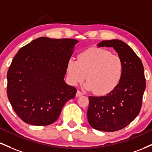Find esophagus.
<instances>
[{"instance_id":"esophagus-1","label":"esophagus","mask_w":152,"mask_h":152,"mask_svg":"<svg viewBox=\"0 0 152 152\" xmlns=\"http://www.w3.org/2000/svg\"><path fill=\"white\" fill-rule=\"evenodd\" d=\"M83 95V93H81V92L80 91V90H77V91L76 97H80V96H81V95Z\"/></svg>"}]
</instances>
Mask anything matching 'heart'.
Segmentation results:
<instances>
[{"label":"heart","mask_w":152,"mask_h":152,"mask_svg":"<svg viewBox=\"0 0 152 152\" xmlns=\"http://www.w3.org/2000/svg\"><path fill=\"white\" fill-rule=\"evenodd\" d=\"M69 83L77 85L85 79L87 90L104 95L110 93L120 83L124 73V63L116 54L100 48H90L71 59L66 67Z\"/></svg>","instance_id":"obj_1"}]
</instances>
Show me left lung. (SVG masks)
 Returning <instances> with one entry per match:
<instances>
[{"instance_id": "left-lung-1", "label": "left lung", "mask_w": 152, "mask_h": 152, "mask_svg": "<svg viewBox=\"0 0 152 152\" xmlns=\"http://www.w3.org/2000/svg\"><path fill=\"white\" fill-rule=\"evenodd\" d=\"M97 46L115 49L124 63V73L113 91L104 96H89L88 120L96 130L113 132L127 126L140 112L146 88L144 66L134 50L123 41H102Z\"/></svg>"}]
</instances>
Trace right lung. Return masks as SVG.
Segmentation results:
<instances>
[{
    "instance_id": "add662e5",
    "label": "right lung",
    "mask_w": 152,
    "mask_h": 152,
    "mask_svg": "<svg viewBox=\"0 0 152 152\" xmlns=\"http://www.w3.org/2000/svg\"><path fill=\"white\" fill-rule=\"evenodd\" d=\"M78 41L40 37L16 54L7 74V95L16 113L30 125L57 120L77 90L64 80L67 62Z\"/></svg>"
}]
</instances>
